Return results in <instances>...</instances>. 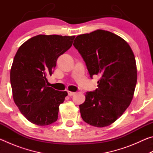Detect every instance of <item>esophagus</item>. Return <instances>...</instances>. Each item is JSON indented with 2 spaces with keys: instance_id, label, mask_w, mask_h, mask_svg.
<instances>
[{
  "instance_id": "obj_1",
  "label": "esophagus",
  "mask_w": 153,
  "mask_h": 153,
  "mask_svg": "<svg viewBox=\"0 0 153 153\" xmlns=\"http://www.w3.org/2000/svg\"><path fill=\"white\" fill-rule=\"evenodd\" d=\"M75 94H76V92H68V95L70 96V97H71V96L74 95Z\"/></svg>"
}]
</instances>
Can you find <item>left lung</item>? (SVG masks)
Masks as SVG:
<instances>
[{
    "label": "left lung",
    "instance_id": "1",
    "mask_svg": "<svg viewBox=\"0 0 153 153\" xmlns=\"http://www.w3.org/2000/svg\"><path fill=\"white\" fill-rule=\"evenodd\" d=\"M74 46L86 63L90 76H100L98 88L87 92L79 105L82 120L102 128L120 117L130 105L137 82L134 55L123 38L98 30L77 36Z\"/></svg>",
    "mask_w": 153,
    "mask_h": 153
}]
</instances>
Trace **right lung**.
<instances>
[{
  "instance_id": "obj_1",
  "label": "right lung",
  "mask_w": 153,
  "mask_h": 153,
  "mask_svg": "<svg viewBox=\"0 0 153 153\" xmlns=\"http://www.w3.org/2000/svg\"><path fill=\"white\" fill-rule=\"evenodd\" d=\"M76 36L38 35L18 49L10 73L14 102L28 121L48 126L57 120L59 105L67 96L48 86L59 56L69 50Z\"/></svg>"
}]
</instances>
